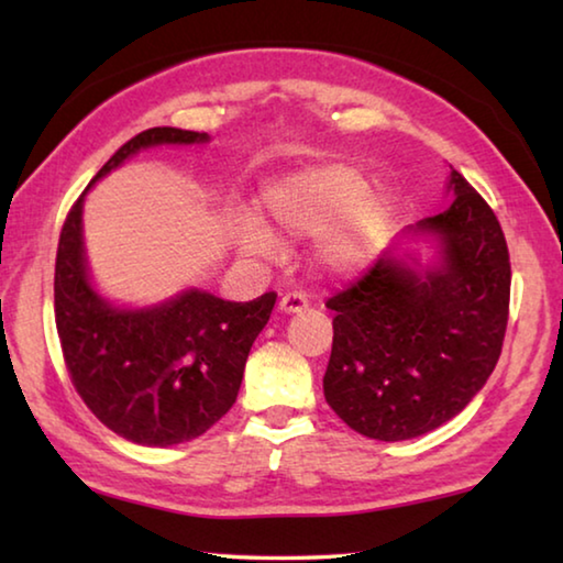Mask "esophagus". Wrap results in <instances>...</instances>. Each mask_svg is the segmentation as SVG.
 I'll return each instance as SVG.
<instances>
[{
  "label": "esophagus",
  "mask_w": 563,
  "mask_h": 563,
  "mask_svg": "<svg viewBox=\"0 0 563 563\" xmlns=\"http://www.w3.org/2000/svg\"><path fill=\"white\" fill-rule=\"evenodd\" d=\"M305 308H308V298L302 292H285L278 302V310L285 312V316H295V312H302Z\"/></svg>",
  "instance_id": "obj_1"
}]
</instances>
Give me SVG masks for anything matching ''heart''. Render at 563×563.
I'll use <instances>...</instances> for the list:
<instances>
[{"label": "heart", "instance_id": "1", "mask_svg": "<svg viewBox=\"0 0 563 563\" xmlns=\"http://www.w3.org/2000/svg\"><path fill=\"white\" fill-rule=\"evenodd\" d=\"M369 178L347 164L298 170L263 196L273 225L290 238H318V261L330 273L350 275L373 263L395 223V201L369 194ZM233 241L245 255L271 261L278 238L255 216L233 218Z\"/></svg>", "mask_w": 563, "mask_h": 563}]
</instances>
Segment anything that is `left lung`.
<instances>
[{"label":"left lung","mask_w":563,"mask_h":563,"mask_svg":"<svg viewBox=\"0 0 563 563\" xmlns=\"http://www.w3.org/2000/svg\"><path fill=\"white\" fill-rule=\"evenodd\" d=\"M452 203L407 225L352 288L332 295L328 405L352 430L402 442L450 422L487 385L509 318L511 265L487 201L452 168ZM430 242L419 264L408 247Z\"/></svg>","instance_id":"8db88e82"}]
</instances>
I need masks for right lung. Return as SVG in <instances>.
Wrapping results in <instances>:
<instances>
[{
	"instance_id": "add662e5",
	"label": "right lung",
	"mask_w": 563,
	"mask_h": 563,
	"mask_svg": "<svg viewBox=\"0 0 563 563\" xmlns=\"http://www.w3.org/2000/svg\"><path fill=\"white\" fill-rule=\"evenodd\" d=\"M208 141V133L170 126L141 131L103 164L62 228L54 312L66 367L91 412L133 444L190 442L233 407L247 352L271 320L275 292L231 302L188 288L144 308L113 305L89 273L84 198L139 151Z\"/></svg>"
}]
</instances>
